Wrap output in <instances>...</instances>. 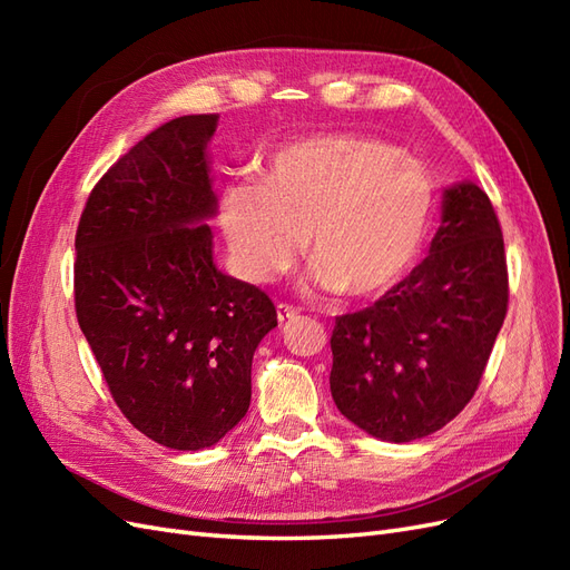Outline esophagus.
Returning a JSON list of instances; mask_svg holds the SVG:
<instances>
[{
	"instance_id": "esophagus-1",
	"label": "esophagus",
	"mask_w": 570,
	"mask_h": 570,
	"mask_svg": "<svg viewBox=\"0 0 570 570\" xmlns=\"http://www.w3.org/2000/svg\"><path fill=\"white\" fill-rule=\"evenodd\" d=\"M299 316V312L295 306H289V304H278V321H281V325L283 323H289V321H295Z\"/></svg>"
}]
</instances>
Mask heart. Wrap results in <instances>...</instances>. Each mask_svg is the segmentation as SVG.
<instances>
[{
  "mask_svg": "<svg viewBox=\"0 0 570 570\" xmlns=\"http://www.w3.org/2000/svg\"><path fill=\"white\" fill-rule=\"evenodd\" d=\"M435 204L421 159L377 137L323 132L275 151L266 183L223 187L218 223L249 283L281 278L306 237L318 289L375 299L416 266Z\"/></svg>",
  "mask_w": 570,
  "mask_h": 570,
  "instance_id": "obj_1",
  "label": "heart"
}]
</instances>
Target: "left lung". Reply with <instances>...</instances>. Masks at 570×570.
<instances>
[{
  "label": "left lung",
  "mask_w": 570,
  "mask_h": 570,
  "mask_svg": "<svg viewBox=\"0 0 570 570\" xmlns=\"http://www.w3.org/2000/svg\"><path fill=\"white\" fill-rule=\"evenodd\" d=\"M509 304L504 237L475 183L444 189L430 254L373 306L335 318L331 392L387 442L435 433L471 402Z\"/></svg>",
  "instance_id": "1"
}]
</instances>
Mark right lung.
<instances>
[{
    "label": "right lung",
    "mask_w": 570,
    "mask_h": 570,
    "mask_svg": "<svg viewBox=\"0 0 570 570\" xmlns=\"http://www.w3.org/2000/svg\"><path fill=\"white\" fill-rule=\"evenodd\" d=\"M218 116H180L124 154L76 233V314L124 416L197 452L245 419L252 358L278 325L266 292L214 264L206 145Z\"/></svg>",
    "instance_id": "right-lung-1"
}]
</instances>
